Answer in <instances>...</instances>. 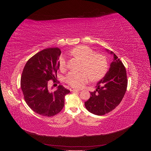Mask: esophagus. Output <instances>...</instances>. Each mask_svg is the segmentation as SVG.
Wrapping results in <instances>:
<instances>
[{
  "mask_svg": "<svg viewBox=\"0 0 151 151\" xmlns=\"http://www.w3.org/2000/svg\"><path fill=\"white\" fill-rule=\"evenodd\" d=\"M70 91H71V92H75V91H79V89H74V88H71L70 89Z\"/></svg>",
  "mask_w": 151,
  "mask_h": 151,
  "instance_id": "obj_1",
  "label": "esophagus"
}]
</instances>
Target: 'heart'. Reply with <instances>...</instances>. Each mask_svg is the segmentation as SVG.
<instances>
[{
	"mask_svg": "<svg viewBox=\"0 0 151 151\" xmlns=\"http://www.w3.org/2000/svg\"><path fill=\"white\" fill-rule=\"evenodd\" d=\"M72 56L83 62L79 72H70L65 77V81L76 88H81L89 81H98L106 74L108 63L106 58L101 54H96L93 50L85 45H79L70 52ZM66 59L61 56L58 60L59 68L63 70L66 67Z\"/></svg>",
	"mask_w": 151,
	"mask_h": 151,
	"instance_id": "heart-1",
	"label": "heart"
}]
</instances>
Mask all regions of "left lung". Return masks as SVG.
Wrapping results in <instances>:
<instances>
[{
    "label": "left lung",
    "mask_w": 151,
    "mask_h": 151,
    "mask_svg": "<svg viewBox=\"0 0 151 151\" xmlns=\"http://www.w3.org/2000/svg\"><path fill=\"white\" fill-rule=\"evenodd\" d=\"M113 55L109 70L96 84V89L91 92V96L84 103L91 113L103 115L111 111L120 103L127 88L128 81L125 67L116 55L106 49Z\"/></svg>",
    "instance_id": "8db88e82"
}]
</instances>
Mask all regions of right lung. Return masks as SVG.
I'll return each mask as SVG.
<instances>
[{
	"instance_id": "1",
	"label": "right lung",
	"mask_w": 151,
	"mask_h": 151,
	"mask_svg": "<svg viewBox=\"0 0 151 151\" xmlns=\"http://www.w3.org/2000/svg\"><path fill=\"white\" fill-rule=\"evenodd\" d=\"M60 54L58 48L45 49L29 59L22 73L21 88L25 101L32 110L42 116H52L60 112L65 95L70 93L61 85L55 91L48 86V81L57 78Z\"/></svg>"
}]
</instances>
